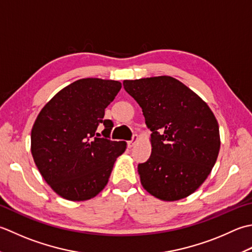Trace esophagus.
Listing matches in <instances>:
<instances>
[{
  "instance_id": "34e87169",
  "label": "esophagus",
  "mask_w": 252,
  "mask_h": 252,
  "mask_svg": "<svg viewBox=\"0 0 252 252\" xmlns=\"http://www.w3.org/2000/svg\"><path fill=\"white\" fill-rule=\"evenodd\" d=\"M138 140H139V136H138V135H133V136H132V139H131L130 141L127 142L128 148H132L133 146L136 145V142H137Z\"/></svg>"
}]
</instances>
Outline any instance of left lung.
Wrapping results in <instances>:
<instances>
[{"mask_svg": "<svg viewBox=\"0 0 252 252\" xmlns=\"http://www.w3.org/2000/svg\"><path fill=\"white\" fill-rule=\"evenodd\" d=\"M142 109L151 133V156L138 165L142 187L162 201L190 196L219 156L218 121L197 94L171 76L123 81Z\"/></svg>", "mask_w": 252, "mask_h": 252, "instance_id": "left-lung-1", "label": "left lung"}]
</instances>
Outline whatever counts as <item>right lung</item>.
Listing matches in <instances>:
<instances>
[{
    "label": "right lung",
    "instance_id": "right-lung-1",
    "mask_svg": "<svg viewBox=\"0 0 252 252\" xmlns=\"http://www.w3.org/2000/svg\"><path fill=\"white\" fill-rule=\"evenodd\" d=\"M122 88L117 80L83 78L59 91L34 121L32 155L49 186L66 200L86 201L103 190L125 141L109 137L113 123L104 110Z\"/></svg>",
    "mask_w": 252,
    "mask_h": 252
}]
</instances>
